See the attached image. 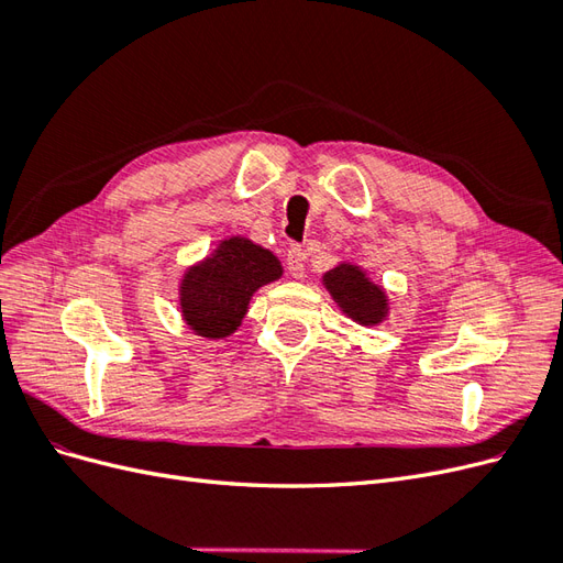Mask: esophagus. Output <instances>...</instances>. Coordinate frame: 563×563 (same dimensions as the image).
<instances>
[{
	"label": "esophagus",
	"instance_id": "1",
	"mask_svg": "<svg viewBox=\"0 0 563 563\" xmlns=\"http://www.w3.org/2000/svg\"><path fill=\"white\" fill-rule=\"evenodd\" d=\"M305 258H308V253L300 246H291L286 251V269L294 279H300L305 275Z\"/></svg>",
	"mask_w": 563,
	"mask_h": 563
}]
</instances>
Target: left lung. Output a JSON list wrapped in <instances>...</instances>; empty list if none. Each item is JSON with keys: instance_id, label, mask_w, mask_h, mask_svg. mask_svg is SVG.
I'll return each mask as SVG.
<instances>
[{"instance_id": "obj_1", "label": "left lung", "mask_w": 563, "mask_h": 563, "mask_svg": "<svg viewBox=\"0 0 563 563\" xmlns=\"http://www.w3.org/2000/svg\"><path fill=\"white\" fill-rule=\"evenodd\" d=\"M323 286L350 319L362 327H376L387 317V296L378 284H373L366 272L350 263H340L323 275Z\"/></svg>"}]
</instances>
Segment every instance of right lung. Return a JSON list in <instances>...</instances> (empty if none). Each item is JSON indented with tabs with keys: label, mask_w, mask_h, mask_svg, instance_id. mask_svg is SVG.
Wrapping results in <instances>:
<instances>
[{
	"label": "right lung",
	"mask_w": 563,
	"mask_h": 563,
	"mask_svg": "<svg viewBox=\"0 0 563 563\" xmlns=\"http://www.w3.org/2000/svg\"><path fill=\"white\" fill-rule=\"evenodd\" d=\"M277 255L246 236H230L180 282V312L201 338H228L240 327L251 296L282 277Z\"/></svg>",
	"instance_id": "obj_1"
}]
</instances>
